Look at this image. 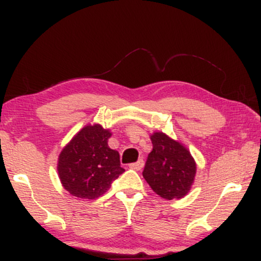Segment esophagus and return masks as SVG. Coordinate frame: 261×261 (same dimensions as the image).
Here are the masks:
<instances>
[{"mask_svg":"<svg viewBox=\"0 0 261 261\" xmlns=\"http://www.w3.org/2000/svg\"><path fill=\"white\" fill-rule=\"evenodd\" d=\"M143 161L142 160H139L137 162H135V163H131L130 166V168L131 169H135V170H140V169H142V167H143Z\"/></svg>","mask_w":261,"mask_h":261,"instance_id":"obj_1","label":"esophagus"}]
</instances>
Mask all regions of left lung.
Instances as JSON below:
<instances>
[{"instance_id": "8db88e82", "label": "left lung", "mask_w": 261, "mask_h": 261, "mask_svg": "<svg viewBox=\"0 0 261 261\" xmlns=\"http://www.w3.org/2000/svg\"><path fill=\"white\" fill-rule=\"evenodd\" d=\"M151 140L153 149L146 161L143 178L163 199H180L194 182L195 161L184 146L163 133H154Z\"/></svg>"}]
</instances>
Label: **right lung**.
I'll use <instances>...</instances> for the list:
<instances>
[{"instance_id":"add662e5","label":"right lung","mask_w":261,"mask_h":261,"mask_svg":"<svg viewBox=\"0 0 261 261\" xmlns=\"http://www.w3.org/2000/svg\"><path fill=\"white\" fill-rule=\"evenodd\" d=\"M109 137V131L100 125L86 126L62 149L58 170L71 195L97 199L125 172L119 152L108 146Z\"/></svg>"}]
</instances>
